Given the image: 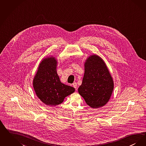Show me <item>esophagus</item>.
Masks as SVG:
<instances>
[{
	"mask_svg": "<svg viewBox=\"0 0 146 146\" xmlns=\"http://www.w3.org/2000/svg\"><path fill=\"white\" fill-rule=\"evenodd\" d=\"M72 86L76 88V90H77V83H76V82H74V83L72 84Z\"/></svg>",
	"mask_w": 146,
	"mask_h": 146,
	"instance_id": "obj_1",
	"label": "esophagus"
}]
</instances>
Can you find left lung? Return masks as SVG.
<instances>
[{"instance_id":"1","label":"left lung","mask_w":146,"mask_h":146,"mask_svg":"<svg viewBox=\"0 0 146 146\" xmlns=\"http://www.w3.org/2000/svg\"><path fill=\"white\" fill-rule=\"evenodd\" d=\"M85 73L78 92L88 106L101 108L109 102L114 88L113 79L104 60L92 55L84 63Z\"/></svg>"}]
</instances>
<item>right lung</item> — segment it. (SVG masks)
<instances>
[{
    "label": "right lung",
    "mask_w": 146,
    "mask_h": 146,
    "mask_svg": "<svg viewBox=\"0 0 146 146\" xmlns=\"http://www.w3.org/2000/svg\"><path fill=\"white\" fill-rule=\"evenodd\" d=\"M57 60L52 56L43 59L33 79V87L38 98L48 106L61 104L75 88L60 82L57 73Z\"/></svg>",
    "instance_id": "add662e5"
}]
</instances>
